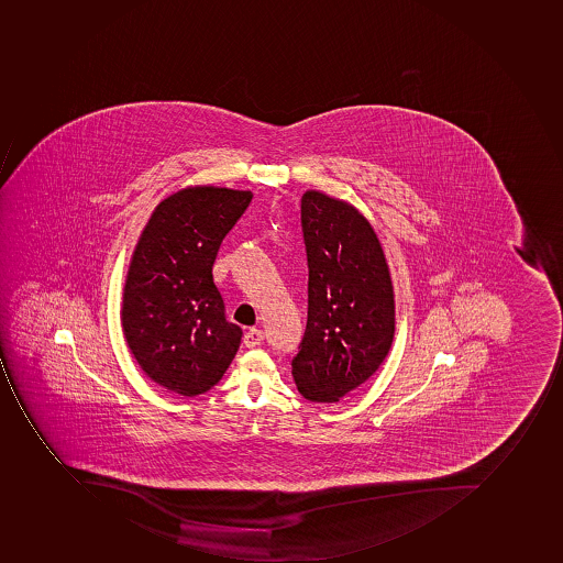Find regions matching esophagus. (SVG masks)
Masks as SVG:
<instances>
[{"label": "esophagus", "instance_id": "obj_1", "mask_svg": "<svg viewBox=\"0 0 563 563\" xmlns=\"http://www.w3.org/2000/svg\"><path fill=\"white\" fill-rule=\"evenodd\" d=\"M264 342V331L258 330V328H250V330L244 333V344L247 347H256V345H261Z\"/></svg>", "mask_w": 563, "mask_h": 563}]
</instances>
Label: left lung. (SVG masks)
<instances>
[{
  "label": "left lung",
  "mask_w": 563,
  "mask_h": 563,
  "mask_svg": "<svg viewBox=\"0 0 563 563\" xmlns=\"http://www.w3.org/2000/svg\"><path fill=\"white\" fill-rule=\"evenodd\" d=\"M301 227L308 261V319L292 358L296 387L313 402H339L388 355L394 288L378 235L353 205L307 190Z\"/></svg>",
  "instance_id": "8db88e82"
}]
</instances>
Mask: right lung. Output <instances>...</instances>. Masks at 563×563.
Wrapping results in <instances>:
<instances>
[{"mask_svg":"<svg viewBox=\"0 0 563 563\" xmlns=\"http://www.w3.org/2000/svg\"><path fill=\"white\" fill-rule=\"evenodd\" d=\"M251 198L212 185L178 190L153 210L133 251L124 336L147 378L169 393H207L235 358L242 330L224 317L212 267Z\"/></svg>","mask_w":563,"mask_h":563,"instance_id":"1","label":"right lung"}]
</instances>
